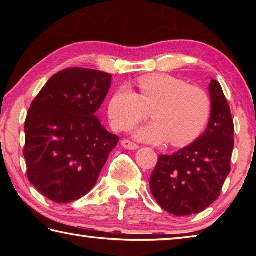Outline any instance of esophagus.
I'll return each mask as SVG.
<instances>
[{"mask_svg": "<svg viewBox=\"0 0 256 256\" xmlns=\"http://www.w3.org/2000/svg\"><path fill=\"white\" fill-rule=\"evenodd\" d=\"M122 144L123 148L128 149V150H136V149H138V144H133V142L128 141V140H123L122 144Z\"/></svg>", "mask_w": 256, "mask_h": 256, "instance_id": "obj_1", "label": "esophagus"}]
</instances>
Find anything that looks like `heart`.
Returning <instances> with one entry per match:
<instances>
[{
    "instance_id": "obj_1",
    "label": "heart",
    "mask_w": 256,
    "mask_h": 256,
    "mask_svg": "<svg viewBox=\"0 0 256 256\" xmlns=\"http://www.w3.org/2000/svg\"><path fill=\"white\" fill-rule=\"evenodd\" d=\"M138 94L128 86L112 94L108 102V118L114 130H123L146 115L152 122L132 128L138 141L152 144L182 146L200 136L210 116V99L202 89L188 86L178 78L154 74L138 80Z\"/></svg>"
}]
</instances>
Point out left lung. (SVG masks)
Listing matches in <instances>:
<instances>
[{"label":"left lung","instance_id":"8db88e82","mask_svg":"<svg viewBox=\"0 0 256 256\" xmlns=\"http://www.w3.org/2000/svg\"><path fill=\"white\" fill-rule=\"evenodd\" d=\"M211 114L206 131L172 154L159 156L150 190L164 211L177 216L200 214L218 198L230 172L234 122L222 88L209 84Z\"/></svg>","mask_w":256,"mask_h":256}]
</instances>
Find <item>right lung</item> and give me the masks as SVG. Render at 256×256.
Listing matches in <instances>:
<instances>
[{
	"instance_id": "right-lung-1",
	"label": "right lung",
	"mask_w": 256,
	"mask_h": 256,
	"mask_svg": "<svg viewBox=\"0 0 256 256\" xmlns=\"http://www.w3.org/2000/svg\"><path fill=\"white\" fill-rule=\"evenodd\" d=\"M112 76L72 68L56 73L30 106L24 156L28 180L56 203L79 200L96 185L118 136L102 126L96 112Z\"/></svg>"
}]
</instances>
